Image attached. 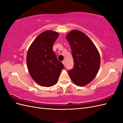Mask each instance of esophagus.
Here are the masks:
<instances>
[{"mask_svg":"<svg viewBox=\"0 0 123 123\" xmlns=\"http://www.w3.org/2000/svg\"><path fill=\"white\" fill-rule=\"evenodd\" d=\"M62 64L64 65V66H65V61H62Z\"/></svg>","mask_w":123,"mask_h":123,"instance_id":"34e87169","label":"esophagus"}]
</instances>
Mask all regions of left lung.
I'll return each instance as SVG.
<instances>
[{
    "label": "left lung",
    "mask_w": 123,
    "mask_h": 123,
    "mask_svg": "<svg viewBox=\"0 0 123 123\" xmlns=\"http://www.w3.org/2000/svg\"><path fill=\"white\" fill-rule=\"evenodd\" d=\"M71 48L74 68L69 71L73 82L79 86L87 85L97 75L100 58L94 43L85 33L73 30L66 35Z\"/></svg>",
    "instance_id": "obj_1"
}]
</instances>
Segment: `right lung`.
I'll return each instance as SVG.
<instances>
[{
	"label": "right lung",
	"instance_id": "1",
	"mask_svg": "<svg viewBox=\"0 0 123 123\" xmlns=\"http://www.w3.org/2000/svg\"><path fill=\"white\" fill-rule=\"evenodd\" d=\"M58 36L56 32L44 31L36 37L28 50L27 65L30 75L43 87L54 85L64 68L52 48Z\"/></svg>",
	"mask_w": 123,
	"mask_h": 123
}]
</instances>
